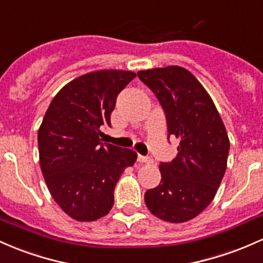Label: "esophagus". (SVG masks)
I'll return each mask as SVG.
<instances>
[{
    "label": "esophagus",
    "instance_id": "34e87169",
    "mask_svg": "<svg viewBox=\"0 0 263 263\" xmlns=\"http://www.w3.org/2000/svg\"><path fill=\"white\" fill-rule=\"evenodd\" d=\"M137 160L140 161V162H145V163H152L154 162V160H152L149 156H142V155H138L137 156Z\"/></svg>",
    "mask_w": 263,
    "mask_h": 263
}]
</instances>
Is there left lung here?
<instances>
[{
    "mask_svg": "<svg viewBox=\"0 0 263 263\" xmlns=\"http://www.w3.org/2000/svg\"><path fill=\"white\" fill-rule=\"evenodd\" d=\"M157 97L170 136L180 141L177 157L161 162V183L145 193L161 220H192L211 203L227 166L230 141L215 103L190 71L178 66L140 71Z\"/></svg>",
    "mask_w": 263,
    "mask_h": 263,
    "instance_id": "obj_1",
    "label": "left lung"
}]
</instances>
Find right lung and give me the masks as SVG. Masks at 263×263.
<instances>
[{
    "label": "right lung",
    "mask_w": 263,
    "mask_h": 263,
    "mask_svg": "<svg viewBox=\"0 0 263 263\" xmlns=\"http://www.w3.org/2000/svg\"><path fill=\"white\" fill-rule=\"evenodd\" d=\"M136 77L102 70L77 77L50 103L39 129L41 171L52 197L77 221H95L114 206L116 183L137 154L102 142L118 93Z\"/></svg>",
    "instance_id": "1"
}]
</instances>
